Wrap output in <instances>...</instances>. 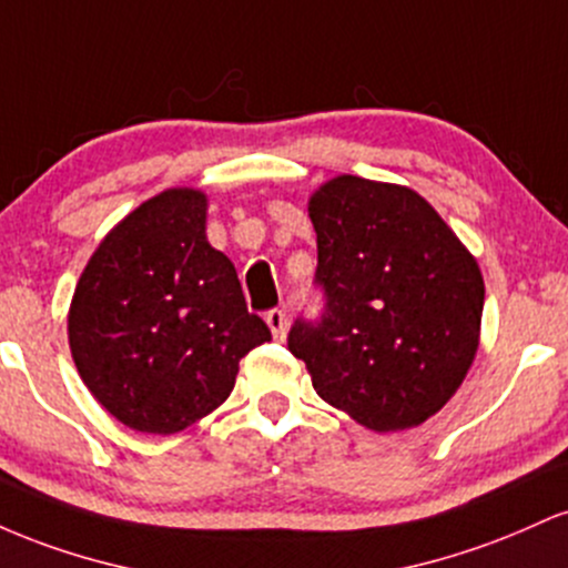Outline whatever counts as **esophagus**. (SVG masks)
I'll return each instance as SVG.
<instances>
[{"label":"esophagus","mask_w":568,"mask_h":568,"mask_svg":"<svg viewBox=\"0 0 568 568\" xmlns=\"http://www.w3.org/2000/svg\"><path fill=\"white\" fill-rule=\"evenodd\" d=\"M266 325H270L272 336L283 338L285 328H288V315H285L283 310H270V312H266Z\"/></svg>","instance_id":"34e87169"}]
</instances>
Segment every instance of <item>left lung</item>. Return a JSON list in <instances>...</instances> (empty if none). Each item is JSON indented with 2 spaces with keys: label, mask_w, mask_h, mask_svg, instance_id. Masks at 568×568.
I'll list each match as a JSON object with an SVG mask.
<instances>
[{
  "label": "left lung",
  "mask_w": 568,
  "mask_h": 568,
  "mask_svg": "<svg viewBox=\"0 0 568 568\" xmlns=\"http://www.w3.org/2000/svg\"><path fill=\"white\" fill-rule=\"evenodd\" d=\"M323 310L288 349L312 387L376 433L416 427L459 389L478 349L484 277L406 186L338 175L310 200Z\"/></svg>",
  "instance_id": "1"
}]
</instances>
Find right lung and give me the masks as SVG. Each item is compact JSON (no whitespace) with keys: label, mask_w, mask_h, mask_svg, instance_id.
<instances>
[{"label":"right lung","mask_w":568,"mask_h":568,"mask_svg":"<svg viewBox=\"0 0 568 568\" xmlns=\"http://www.w3.org/2000/svg\"><path fill=\"white\" fill-rule=\"evenodd\" d=\"M205 194L168 189L106 234L84 266L69 344L122 425L171 435L226 400L240 361L270 342L230 258L205 240Z\"/></svg>","instance_id":"1"}]
</instances>
